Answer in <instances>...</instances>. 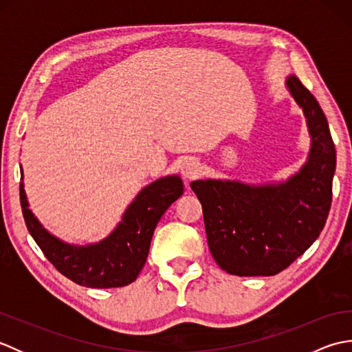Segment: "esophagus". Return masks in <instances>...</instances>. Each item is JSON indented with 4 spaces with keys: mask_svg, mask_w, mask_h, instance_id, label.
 Listing matches in <instances>:
<instances>
[{
    "mask_svg": "<svg viewBox=\"0 0 352 352\" xmlns=\"http://www.w3.org/2000/svg\"><path fill=\"white\" fill-rule=\"evenodd\" d=\"M180 170L186 180H192V178H195L199 174L201 166L195 159H192V157H186L180 164Z\"/></svg>",
    "mask_w": 352,
    "mask_h": 352,
    "instance_id": "obj_1",
    "label": "esophagus"
}]
</instances>
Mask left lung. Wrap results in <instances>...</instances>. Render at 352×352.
<instances>
[{
	"instance_id": "left-lung-1",
	"label": "left lung",
	"mask_w": 352,
	"mask_h": 352,
	"mask_svg": "<svg viewBox=\"0 0 352 352\" xmlns=\"http://www.w3.org/2000/svg\"><path fill=\"white\" fill-rule=\"evenodd\" d=\"M287 87L307 118L309 162L278 186L198 180L190 188L203 206L207 243L223 271L239 276L275 275L302 256L322 231L333 199L336 148L327 118L300 78Z\"/></svg>"
}]
</instances>
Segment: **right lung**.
Returning <instances> with one entry per match:
<instances>
[{"instance_id":"obj_1","label":"right lung","mask_w":352,"mask_h":352,"mask_svg":"<svg viewBox=\"0 0 352 352\" xmlns=\"http://www.w3.org/2000/svg\"><path fill=\"white\" fill-rule=\"evenodd\" d=\"M180 177H166L149 184L126 208L122 222L106 241L91 246H71L52 237L28 208L24 186L19 198L25 226L43 256L66 278L94 289L122 287L138 278L144 267L151 237L163 213L182 197Z\"/></svg>"}]
</instances>
